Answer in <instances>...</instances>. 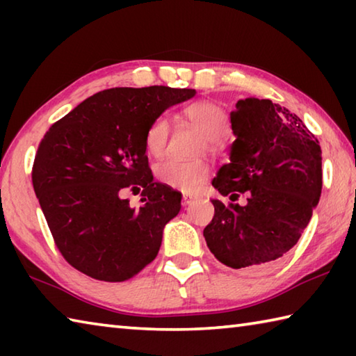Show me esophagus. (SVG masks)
<instances>
[{"label":"esophagus","mask_w":356,"mask_h":356,"mask_svg":"<svg viewBox=\"0 0 356 356\" xmlns=\"http://www.w3.org/2000/svg\"><path fill=\"white\" fill-rule=\"evenodd\" d=\"M193 202H195V197L190 196V195H184V197H182V204H184L185 207H186V206H191Z\"/></svg>","instance_id":"obj_1"}]
</instances>
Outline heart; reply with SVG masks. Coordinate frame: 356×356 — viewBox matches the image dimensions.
<instances>
[{
	"instance_id": "b5f03b06",
	"label": "heart",
	"mask_w": 356,
	"mask_h": 356,
	"mask_svg": "<svg viewBox=\"0 0 356 356\" xmlns=\"http://www.w3.org/2000/svg\"><path fill=\"white\" fill-rule=\"evenodd\" d=\"M184 119L196 127L209 141H218L226 135L229 129V120L226 113L218 105L210 102L193 104L184 110ZM170 122L165 116L156 118L149 125L144 138L146 150L149 155L160 159L166 154L168 141H170ZM155 176L161 184L171 188L185 193H195L201 188L209 177V166L204 161H185L170 159L161 161L155 168Z\"/></svg>"
}]
</instances>
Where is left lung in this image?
I'll list each match as a JSON object with an SVG mask.
<instances>
[{
  "mask_svg": "<svg viewBox=\"0 0 356 356\" xmlns=\"http://www.w3.org/2000/svg\"><path fill=\"white\" fill-rule=\"evenodd\" d=\"M236 141L212 185L245 206L212 200L213 220L204 229L221 264L262 272L278 264L308 226L322 193V150L297 114L268 99L238 100L231 111Z\"/></svg>",
  "mask_w": 356,
  "mask_h": 356,
  "instance_id": "left-lung-1",
  "label": "left lung"
}]
</instances>
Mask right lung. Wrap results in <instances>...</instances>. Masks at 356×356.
I'll return each mask as SVG.
<instances>
[{
  "mask_svg": "<svg viewBox=\"0 0 356 356\" xmlns=\"http://www.w3.org/2000/svg\"><path fill=\"white\" fill-rule=\"evenodd\" d=\"M195 89L113 88L81 102L40 141L33 185L65 261L94 280H130L159 254L182 195L155 182L146 131ZM143 188L135 209L120 196Z\"/></svg>",
  "mask_w": 356,
  "mask_h": 356,
  "instance_id": "1",
  "label": "right lung"
}]
</instances>
